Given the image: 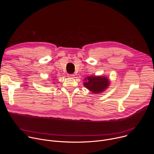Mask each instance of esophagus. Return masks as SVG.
I'll return each instance as SVG.
<instances>
[{"label":"esophagus","instance_id":"esophagus-1","mask_svg":"<svg viewBox=\"0 0 154 154\" xmlns=\"http://www.w3.org/2000/svg\"><path fill=\"white\" fill-rule=\"evenodd\" d=\"M74 74H68V77H70V78H72V77H74Z\"/></svg>","mask_w":154,"mask_h":154}]
</instances>
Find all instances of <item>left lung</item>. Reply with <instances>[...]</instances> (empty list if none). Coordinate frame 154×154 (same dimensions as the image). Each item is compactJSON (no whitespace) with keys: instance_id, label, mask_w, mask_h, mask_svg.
<instances>
[{"instance_id":"8db88e82","label":"left lung","mask_w":154,"mask_h":154,"mask_svg":"<svg viewBox=\"0 0 154 154\" xmlns=\"http://www.w3.org/2000/svg\"><path fill=\"white\" fill-rule=\"evenodd\" d=\"M85 80H86V82L83 83L84 86L94 93H99L103 91L109 85L108 79L105 77L90 76L88 77Z\"/></svg>"}]
</instances>
